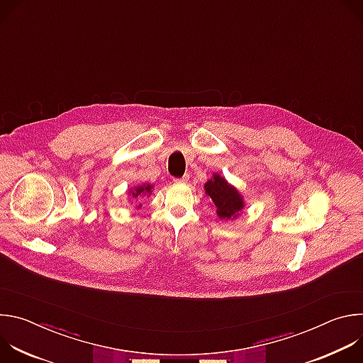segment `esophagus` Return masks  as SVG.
I'll return each mask as SVG.
<instances>
[{"instance_id": "34e87169", "label": "esophagus", "mask_w": 363, "mask_h": 363, "mask_svg": "<svg viewBox=\"0 0 363 363\" xmlns=\"http://www.w3.org/2000/svg\"><path fill=\"white\" fill-rule=\"evenodd\" d=\"M174 181H175V182H182V184H185V182L189 181V175L185 174V175L181 177V178H174Z\"/></svg>"}]
</instances>
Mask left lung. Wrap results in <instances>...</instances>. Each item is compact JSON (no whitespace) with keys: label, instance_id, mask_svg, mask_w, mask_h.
Masks as SVG:
<instances>
[{"label":"left lung","instance_id":"obj_1","mask_svg":"<svg viewBox=\"0 0 363 363\" xmlns=\"http://www.w3.org/2000/svg\"><path fill=\"white\" fill-rule=\"evenodd\" d=\"M205 194L213 199L214 205L217 206L218 217L224 220L235 217L244 206L242 198L237 189L228 185L227 181L220 175H214L213 179L205 184Z\"/></svg>","mask_w":363,"mask_h":363}]
</instances>
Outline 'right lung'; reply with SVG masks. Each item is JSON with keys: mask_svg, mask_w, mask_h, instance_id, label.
Returning a JSON list of instances; mask_svg holds the SVG:
<instances>
[{"mask_svg": "<svg viewBox=\"0 0 363 363\" xmlns=\"http://www.w3.org/2000/svg\"><path fill=\"white\" fill-rule=\"evenodd\" d=\"M150 185H143V186H138V188H135V191L132 192V196L133 198H136V196H142V195H145V194H150Z\"/></svg>", "mask_w": 363, "mask_h": 363, "instance_id": "obj_1", "label": "right lung"}]
</instances>
